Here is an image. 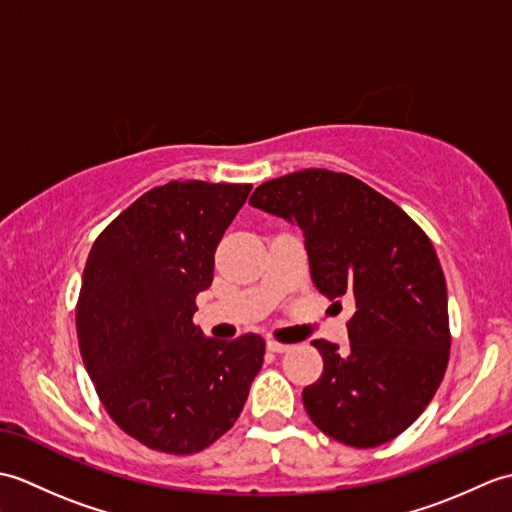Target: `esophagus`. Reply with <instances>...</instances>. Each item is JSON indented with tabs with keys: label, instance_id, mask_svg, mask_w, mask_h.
<instances>
[{
	"label": "esophagus",
	"instance_id": "obj_1",
	"mask_svg": "<svg viewBox=\"0 0 512 512\" xmlns=\"http://www.w3.org/2000/svg\"><path fill=\"white\" fill-rule=\"evenodd\" d=\"M266 350L268 352H275V354H284V352L290 350V345H284V343H279V341H268L266 343Z\"/></svg>",
	"mask_w": 512,
	"mask_h": 512
}]
</instances>
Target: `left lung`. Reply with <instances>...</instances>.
<instances>
[{"label":"left lung","instance_id":"left-lung-1","mask_svg":"<svg viewBox=\"0 0 512 512\" xmlns=\"http://www.w3.org/2000/svg\"><path fill=\"white\" fill-rule=\"evenodd\" d=\"M248 202L297 224L312 284L354 303L345 352L312 341L323 374L303 389L310 420L356 449L394 440L436 396L449 363L447 281L429 237L385 195L328 169L268 180Z\"/></svg>","mask_w":512,"mask_h":512}]
</instances>
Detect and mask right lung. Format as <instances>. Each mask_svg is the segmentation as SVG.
Listing matches in <instances>:
<instances>
[{
	"instance_id": "right-lung-1",
	"label": "right lung",
	"mask_w": 512,
	"mask_h": 512,
	"mask_svg": "<svg viewBox=\"0 0 512 512\" xmlns=\"http://www.w3.org/2000/svg\"><path fill=\"white\" fill-rule=\"evenodd\" d=\"M250 184L171 180L96 237L76 306L85 369L112 420L145 447L191 455L233 427L264 339L204 336L195 297Z\"/></svg>"
}]
</instances>
